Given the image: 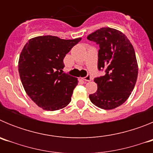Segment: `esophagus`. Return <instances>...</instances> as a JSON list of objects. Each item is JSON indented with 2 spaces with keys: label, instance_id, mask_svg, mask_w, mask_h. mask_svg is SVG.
<instances>
[{
  "label": "esophagus",
  "instance_id": "1",
  "mask_svg": "<svg viewBox=\"0 0 153 153\" xmlns=\"http://www.w3.org/2000/svg\"><path fill=\"white\" fill-rule=\"evenodd\" d=\"M91 79H92V77L90 74H88V75L86 76H85V77L83 78V79H84L85 81H87V82H89V81L91 80Z\"/></svg>",
  "mask_w": 153,
  "mask_h": 153
}]
</instances>
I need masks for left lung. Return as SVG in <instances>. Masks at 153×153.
<instances>
[{
    "label": "left lung",
    "mask_w": 153,
    "mask_h": 153,
    "mask_svg": "<svg viewBox=\"0 0 153 153\" xmlns=\"http://www.w3.org/2000/svg\"><path fill=\"white\" fill-rule=\"evenodd\" d=\"M87 39L100 47L98 70L106 73L94 79L97 90L89 96L90 100L101 109H115L126 101L136 85L138 64L134 48L124 33L110 27L97 30Z\"/></svg>",
    "instance_id": "obj_1"
}]
</instances>
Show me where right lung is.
I'll use <instances>...</instances> for the list:
<instances>
[{
  "instance_id": "obj_1",
  "label": "right lung",
  "mask_w": 153,
  "mask_h": 153,
  "mask_svg": "<svg viewBox=\"0 0 153 153\" xmlns=\"http://www.w3.org/2000/svg\"><path fill=\"white\" fill-rule=\"evenodd\" d=\"M81 38L36 36L28 40L18 62V71L27 94L48 111L63 109L71 101L77 78L63 73V59Z\"/></svg>"
}]
</instances>
